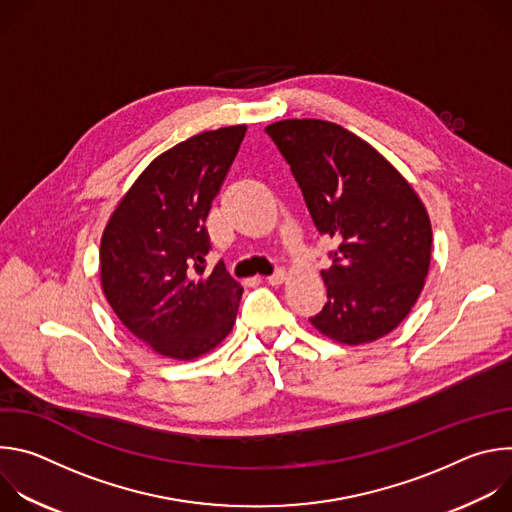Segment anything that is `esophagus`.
<instances>
[{"instance_id":"obj_1","label":"esophagus","mask_w":512,"mask_h":512,"mask_svg":"<svg viewBox=\"0 0 512 512\" xmlns=\"http://www.w3.org/2000/svg\"><path fill=\"white\" fill-rule=\"evenodd\" d=\"M285 279H287V273H285V271H277V273H273V275L267 277V283L273 285V287H277V285L285 283Z\"/></svg>"}]
</instances>
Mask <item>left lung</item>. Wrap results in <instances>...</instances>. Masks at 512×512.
Returning <instances> with one entry per match:
<instances>
[{
  "instance_id": "obj_1",
  "label": "left lung",
  "mask_w": 512,
  "mask_h": 512,
  "mask_svg": "<svg viewBox=\"0 0 512 512\" xmlns=\"http://www.w3.org/2000/svg\"><path fill=\"white\" fill-rule=\"evenodd\" d=\"M265 131L291 166L316 229L338 241L322 271L328 302L312 326L348 346L387 336L407 318L429 273L425 204L371 143L336 123L283 119Z\"/></svg>"
}]
</instances>
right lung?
<instances>
[{
  "mask_svg": "<svg viewBox=\"0 0 512 512\" xmlns=\"http://www.w3.org/2000/svg\"><path fill=\"white\" fill-rule=\"evenodd\" d=\"M245 131H202L160 154L105 225L103 294L121 324L160 356L194 360L221 344L237 320L243 287L225 265L204 269V223Z\"/></svg>",
  "mask_w": 512,
  "mask_h": 512,
  "instance_id": "add662e5",
  "label": "right lung"
}]
</instances>
